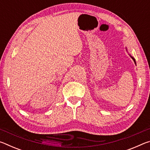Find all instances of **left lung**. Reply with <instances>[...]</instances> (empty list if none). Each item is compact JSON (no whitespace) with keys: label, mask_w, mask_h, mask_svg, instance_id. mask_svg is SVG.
<instances>
[{"label":"left lung","mask_w":150,"mask_h":150,"mask_svg":"<svg viewBox=\"0 0 150 150\" xmlns=\"http://www.w3.org/2000/svg\"><path fill=\"white\" fill-rule=\"evenodd\" d=\"M132 59H133V60H134V62H135V63H136V62H135V59H134V58H133V57H132Z\"/></svg>","instance_id":"left-lung-1"}]
</instances>
